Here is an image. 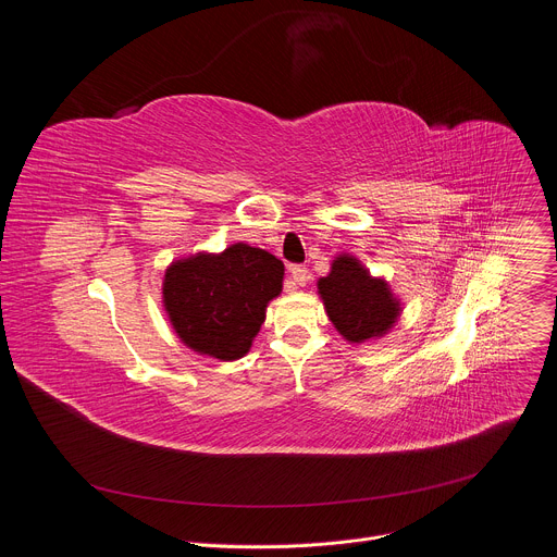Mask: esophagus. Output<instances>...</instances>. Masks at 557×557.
I'll return each instance as SVG.
<instances>
[{"label": "esophagus", "mask_w": 557, "mask_h": 557, "mask_svg": "<svg viewBox=\"0 0 557 557\" xmlns=\"http://www.w3.org/2000/svg\"><path fill=\"white\" fill-rule=\"evenodd\" d=\"M290 277H293L295 284L304 286L310 280V273H308V269L304 264H295V267H290Z\"/></svg>", "instance_id": "1"}]
</instances>
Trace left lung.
<instances>
[{
    "instance_id": "1",
    "label": "left lung",
    "mask_w": 557,
    "mask_h": 557,
    "mask_svg": "<svg viewBox=\"0 0 557 557\" xmlns=\"http://www.w3.org/2000/svg\"><path fill=\"white\" fill-rule=\"evenodd\" d=\"M320 293L335 329L348 342H368L383 335L399 314L383 280L370 277L355 258H337L329 277L320 280Z\"/></svg>"
}]
</instances>
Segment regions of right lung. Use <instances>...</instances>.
<instances>
[{"instance_id": "obj_1", "label": "right lung", "mask_w": 557, "mask_h": 557, "mask_svg": "<svg viewBox=\"0 0 557 557\" xmlns=\"http://www.w3.org/2000/svg\"><path fill=\"white\" fill-rule=\"evenodd\" d=\"M284 264L256 247L233 245L168 269L163 297L178 337L196 352L231 361L249 352L267 304L282 290Z\"/></svg>"}]
</instances>
